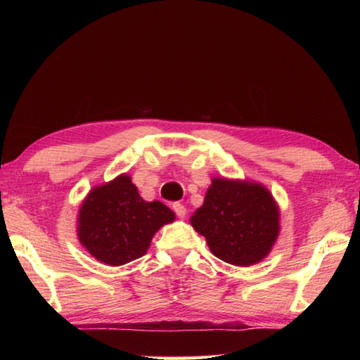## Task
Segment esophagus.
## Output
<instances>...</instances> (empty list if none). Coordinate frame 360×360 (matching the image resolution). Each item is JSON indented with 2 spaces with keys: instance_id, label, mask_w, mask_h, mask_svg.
<instances>
[{
  "instance_id": "esophagus-1",
  "label": "esophagus",
  "mask_w": 360,
  "mask_h": 360,
  "mask_svg": "<svg viewBox=\"0 0 360 360\" xmlns=\"http://www.w3.org/2000/svg\"><path fill=\"white\" fill-rule=\"evenodd\" d=\"M173 211L176 212V216H178L179 219H184L186 214H187L186 206L182 203H173Z\"/></svg>"
}]
</instances>
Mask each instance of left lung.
Here are the masks:
<instances>
[{
	"label": "left lung",
	"mask_w": 360,
	"mask_h": 360,
	"mask_svg": "<svg viewBox=\"0 0 360 360\" xmlns=\"http://www.w3.org/2000/svg\"><path fill=\"white\" fill-rule=\"evenodd\" d=\"M278 206L265 187L216 178L191 224L217 259L248 266L270 252L278 238Z\"/></svg>",
	"instance_id": "1"
}]
</instances>
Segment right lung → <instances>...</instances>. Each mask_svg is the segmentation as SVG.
<instances>
[{"label":"right lung","mask_w":360,"mask_h":360,"mask_svg":"<svg viewBox=\"0 0 360 360\" xmlns=\"http://www.w3.org/2000/svg\"><path fill=\"white\" fill-rule=\"evenodd\" d=\"M174 221L160 202H144L130 176L95 187L79 211V241L103 264L119 266L143 257L152 236Z\"/></svg>","instance_id":"1"}]
</instances>
